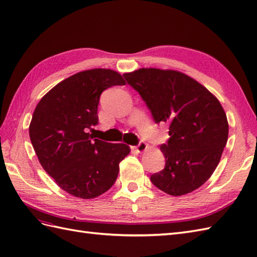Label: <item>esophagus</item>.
<instances>
[{"instance_id": "1", "label": "esophagus", "mask_w": 257, "mask_h": 257, "mask_svg": "<svg viewBox=\"0 0 257 257\" xmlns=\"http://www.w3.org/2000/svg\"><path fill=\"white\" fill-rule=\"evenodd\" d=\"M147 148H148V144L144 142V141H140L139 143H138V146H136L135 147V149L138 151V152H144V151L147 150Z\"/></svg>"}]
</instances>
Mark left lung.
Masks as SVG:
<instances>
[{"label":"left lung","instance_id":"left-lung-1","mask_svg":"<svg viewBox=\"0 0 257 257\" xmlns=\"http://www.w3.org/2000/svg\"><path fill=\"white\" fill-rule=\"evenodd\" d=\"M123 77L139 92L154 121L169 123L170 137L161 146L165 168L151 181L175 196L200 188L218 165L228 140L227 116L219 101L176 70L141 68Z\"/></svg>","mask_w":257,"mask_h":257}]
</instances>
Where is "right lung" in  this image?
Returning <instances> with one entry per match:
<instances>
[{
	"label": "right lung",
	"instance_id": "1",
	"mask_svg": "<svg viewBox=\"0 0 257 257\" xmlns=\"http://www.w3.org/2000/svg\"><path fill=\"white\" fill-rule=\"evenodd\" d=\"M124 83L111 69L84 70L56 84L37 105L29 126L32 147L45 172L71 195L93 199L106 192L130 152L126 144L88 133L98 122L102 92Z\"/></svg>",
	"mask_w": 257,
	"mask_h": 257
}]
</instances>
